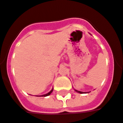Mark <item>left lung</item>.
Returning <instances> with one entry per match:
<instances>
[{
    "label": "left lung",
    "instance_id": "8db88e82",
    "mask_svg": "<svg viewBox=\"0 0 123 123\" xmlns=\"http://www.w3.org/2000/svg\"><path fill=\"white\" fill-rule=\"evenodd\" d=\"M75 91L78 92H79V93H80V94H83V93H86V92H81V91H77V90H75Z\"/></svg>",
    "mask_w": 123,
    "mask_h": 123
}]
</instances>
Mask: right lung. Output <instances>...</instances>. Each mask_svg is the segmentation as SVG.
<instances>
[{
  "mask_svg": "<svg viewBox=\"0 0 123 123\" xmlns=\"http://www.w3.org/2000/svg\"><path fill=\"white\" fill-rule=\"evenodd\" d=\"M52 92H53V89L51 90V91H50L49 92H48V94H43V95H42V96H49V94H51V93Z\"/></svg>",
  "mask_w": 123,
  "mask_h": 123,
  "instance_id": "right-lung-1",
  "label": "right lung"
}]
</instances>
